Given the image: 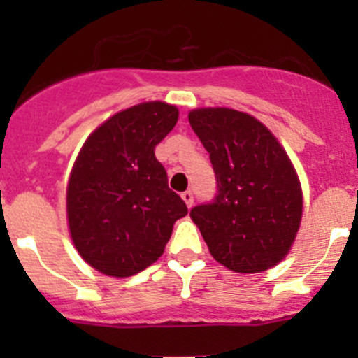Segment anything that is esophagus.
Masks as SVG:
<instances>
[{"label":"esophagus","mask_w":358,"mask_h":358,"mask_svg":"<svg viewBox=\"0 0 358 358\" xmlns=\"http://www.w3.org/2000/svg\"><path fill=\"white\" fill-rule=\"evenodd\" d=\"M182 199L185 201V204L189 206V208H192L194 206V194L190 192V190H187V192L182 194Z\"/></svg>","instance_id":"34e87169"}]
</instances>
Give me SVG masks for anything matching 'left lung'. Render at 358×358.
I'll list each match as a JSON object with an SVG mask.
<instances>
[{
	"mask_svg": "<svg viewBox=\"0 0 358 358\" xmlns=\"http://www.w3.org/2000/svg\"><path fill=\"white\" fill-rule=\"evenodd\" d=\"M189 122L209 152L218 189L211 202L192 208L190 218L223 266L268 270L287 255L301 222V187L286 150L244 112L197 109Z\"/></svg>",
	"mask_w": 358,
	"mask_h": 358,
	"instance_id": "1",
	"label": "left lung"
}]
</instances>
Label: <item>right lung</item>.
Returning <instances> with one entry per match:
<instances>
[{
  "instance_id": "right-lung-1",
  "label": "right lung",
  "mask_w": 358,
  "mask_h": 358,
  "mask_svg": "<svg viewBox=\"0 0 358 358\" xmlns=\"http://www.w3.org/2000/svg\"><path fill=\"white\" fill-rule=\"evenodd\" d=\"M176 121L175 106L138 103L96 128L76 159L69 229L83 259L106 275L129 277L152 265L189 213L154 154Z\"/></svg>"
}]
</instances>
